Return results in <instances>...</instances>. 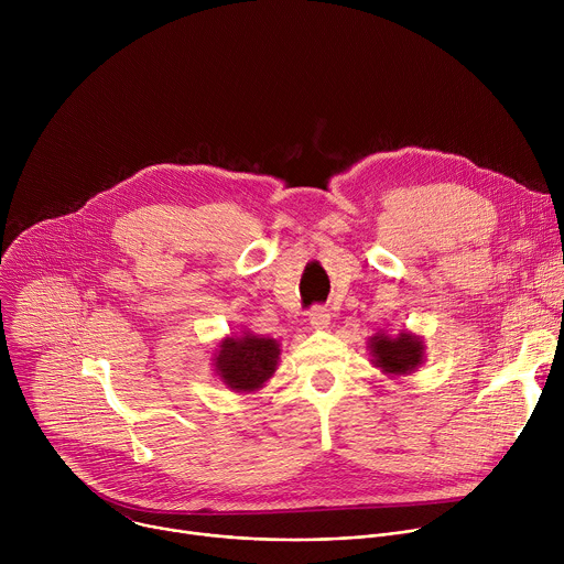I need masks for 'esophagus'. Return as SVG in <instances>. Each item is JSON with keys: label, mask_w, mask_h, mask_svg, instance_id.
Here are the masks:
<instances>
[{"label": "esophagus", "mask_w": 564, "mask_h": 564, "mask_svg": "<svg viewBox=\"0 0 564 564\" xmlns=\"http://www.w3.org/2000/svg\"><path fill=\"white\" fill-rule=\"evenodd\" d=\"M310 326L314 330H328V326H330V312H328V307L314 305L310 310Z\"/></svg>", "instance_id": "1"}]
</instances>
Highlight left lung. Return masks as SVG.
<instances>
[{"label":"left lung","instance_id":"8db88e82","mask_svg":"<svg viewBox=\"0 0 564 564\" xmlns=\"http://www.w3.org/2000/svg\"><path fill=\"white\" fill-rule=\"evenodd\" d=\"M372 364L392 377L411 375L424 361V341L413 333H399L394 337L377 333L368 341Z\"/></svg>","mask_w":564,"mask_h":564}]
</instances>
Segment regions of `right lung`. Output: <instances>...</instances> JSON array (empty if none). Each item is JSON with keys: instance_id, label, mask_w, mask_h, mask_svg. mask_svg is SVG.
<instances>
[{"instance_id": "obj_1", "label": "right lung", "mask_w": 564, "mask_h": 564, "mask_svg": "<svg viewBox=\"0 0 564 564\" xmlns=\"http://www.w3.org/2000/svg\"><path fill=\"white\" fill-rule=\"evenodd\" d=\"M279 341L252 333L227 337L218 344L214 368L220 381L234 392H252L274 375L279 364Z\"/></svg>"}]
</instances>
